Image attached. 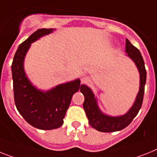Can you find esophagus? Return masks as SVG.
Segmentation results:
<instances>
[{
    "label": "esophagus",
    "mask_w": 157,
    "mask_h": 157,
    "mask_svg": "<svg viewBox=\"0 0 157 157\" xmlns=\"http://www.w3.org/2000/svg\"><path fill=\"white\" fill-rule=\"evenodd\" d=\"M88 80H89V77H88L86 75H83V76H81V83H86L87 81H88Z\"/></svg>",
    "instance_id": "esophagus-1"
}]
</instances>
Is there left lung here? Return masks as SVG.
<instances>
[{
  "mask_svg": "<svg viewBox=\"0 0 157 157\" xmlns=\"http://www.w3.org/2000/svg\"><path fill=\"white\" fill-rule=\"evenodd\" d=\"M125 48V52L128 53L127 55L133 60L139 70L140 85L135 103L125 115L121 117H109L103 114L98 109L97 100L95 98L92 90L85 85H82L81 87V92L85 96L83 108L85 109L87 117L89 119V124L91 127L97 129V131L103 132H113L124 129L128 124H130L141 108L147 74L144 62L139 49L132 45L128 39H126Z\"/></svg>",
  "mask_w": 157,
  "mask_h": 157,
  "instance_id": "obj_1",
  "label": "left lung"
}]
</instances>
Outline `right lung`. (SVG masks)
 Wrapping results in <instances>:
<instances>
[{
	"label": "right lung",
	"instance_id": "obj_1",
	"mask_svg": "<svg viewBox=\"0 0 157 157\" xmlns=\"http://www.w3.org/2000/svg\"><path fill=\"white\" fill-rule=\"evenodd\" d=\"M53 30L41 29L34 32L20 44L12 64L16 107L29 124L44 130L55 129L62 125L72 95L81 87V81L77 79L44 93L33 86L26 77L23 62L31 43Z\"/></svg>",
	"mask_w": 157,
	"mask_h": 157
}]
</instances>
